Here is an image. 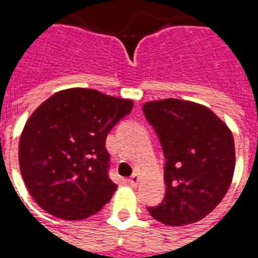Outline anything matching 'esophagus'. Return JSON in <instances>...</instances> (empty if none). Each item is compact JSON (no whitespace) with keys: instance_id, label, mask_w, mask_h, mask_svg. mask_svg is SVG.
Returning a JSON list of instances; mask_svg holds the SVG:
<instances>
[{"instance_id":"esophagus-1","label":"esophagus","mask_w":258,"mask_h":258,"mask_svg":"<svg viewBox=\"0 0 258 258\" xmlns=\"http://www.w3.org/2000/svg\"><path fill=\"white\" fill-rule=\"evenodd\" d=\"M138 181H140V175L135 173V174H133L131 177H130L128 184L131 185V186H137V184H138Z\"/></svg>"}]
</instances>
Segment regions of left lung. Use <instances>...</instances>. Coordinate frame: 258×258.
Here are the masks:
<instances>
[{
    "label": "left lung",
    "mask_w": 258,
    "mask_h": 258,
    "mask_svg": "<svg viewBox=\"0 0 258 258\" xmlns=\"http://www.w3.org/2000/svg\"><path fill=\"white\" fill-rule=\"evenodd\" d=\"M142 110L167 159L166 196L148 210L155 220L174 227L200 221L216 209L232 182L235 142L231 130L213 110L196 102L151 101Z\"/></svg>",
    "instance_id": "1"
}]
</instances>
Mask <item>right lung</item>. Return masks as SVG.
<instances>
[{
	"instance_id": "1",
	"label": "right lung",
	"mask_w": 258,
	"mask_h": 258,
	"mask_svg": "<svg viewBox=\"0 0 258 258\" xmlns=\"http://www.w3.org/2000/svg\"><path fill=\"white\" fill-rule=\"evenodd\" d=\"M134 102L90 88L55 92L33 112L19 141V166L42 210L77 221L101 210L117 185L107 175V133Z\"/></svg>"
}]
</instances>
